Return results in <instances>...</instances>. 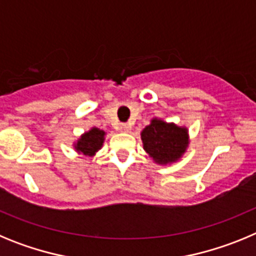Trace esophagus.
<instances>
[{
	"label": "esophagus",
	"mask_w": 256,
	"mask_h": 256,
	"mask_svg": "<svg viewBox=\"0 0 256 256\" xmlns=\"http://www.w3.org/2000/svg\"><path fill=\"white\" fill-rule=\"evenodd\" d=\"M119 130H120V132H130V126H128V124H120V126H119Z\"/></svg>",
	"instance_id": "34e87169"
}]
</instances>
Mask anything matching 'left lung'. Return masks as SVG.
<instances>
[{"label":"left lung","mask_w":256,"mask_h":256,"mask_svg":"<svg viewBox=\"0 0 256 256\" xmlns=\"http://www.w3.org/2000/svg\"><path fill=\"white\" fill-rule=\"evenodd\" d=\"M141 138L146 152L159 164L178 160L188 144L186 128L165 123L160 119L151 120L150 126L142 130Z\"/></svg>","instance_id":"1"}]
</instances>
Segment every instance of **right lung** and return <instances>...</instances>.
Masks as SVG:
<instances>
[{
  "mask_svg": "<svg viewBox=\"0 0 256 256\" xmlns=\"http://www.w3.org/2000/svg\"><path fill=\"white\" fill-rule=\"evenodd\" d=\"M104 136H105L104 130H98V128H92L91 130L86 132L78 140L76 144V150L88 156L94 155L102 146Z\"/></svg>",
  "mask_w": 256,
  "mask_h": 256,
  "instance_id": "obj_1",
  "label": "right lung"
}]
</instances>
